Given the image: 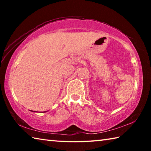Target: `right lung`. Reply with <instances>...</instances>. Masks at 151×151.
Listing matches in <instances>:
<instances>
[{"label": "right lung", "mask_w": 151, "mask_h": 151, "mask_svg": "<svg viewBox=\"0 0 151 151\" xmlns=\"http://www.w3.org/2000/svg\"><path fill=\"white\" fill-rule=\"evenodd\" d=\"M32 111V112H35V111Z\"/></svg>", "instance_id": "obj_1"}]
</instances>
